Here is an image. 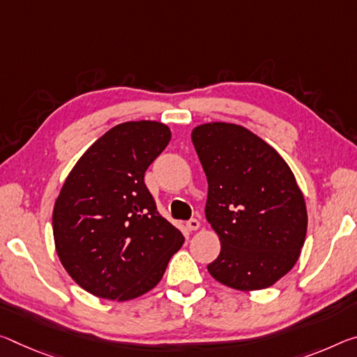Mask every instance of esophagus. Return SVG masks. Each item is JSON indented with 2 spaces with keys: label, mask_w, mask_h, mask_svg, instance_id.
<instances>
[{
  "label": "esophagus",
  "mask_w": 357,
  "mask_h": 357,
  "mask_svg": "<svg viewBox=\"0 0 357 357\" xmlns=\"http://www.w3.org/2000/svg\"><path fill=\"white\" fill-rule=\"evenodd\" d=\"M185 227H188V230L194 231L200 227V220L199 219H189L188 222H185Z\"/></svg>",
  "instance_id": "34e87169"
}]
</instances>
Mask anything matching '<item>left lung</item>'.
Segmentation results:
<instances>
[{
	"label": "left lung",
	"instance_id": "1",
	"mask_svg": "<svg viewBox=\"0 0 357 357\" xmlns=\"http://www.w3.org/2000/svg\"><path fill=\"white\" fill-rule=\"evenodd\" d=\"M208 179L205 214L220 252L214 280L238 291L265 289L296 265L307 208L287 163L245 127L211 122L192 130Z\"/></svg>",
	"mask_w": 357,
	"mask_h": 357
}]
</instances>
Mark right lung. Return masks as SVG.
I'll list each match as a JSON object with an SVG mask.
<instances>
[{
	"label": "right lung",
	"mask_w": 357,
	"mask_h": 357,
	"mask_svg": "<svg viewBox=\"0 0 357 357\" xmlns=\"http://www.w3.org/2000/svg\"><path fill=\"white\" fill-rule=\"evenodd\" d=\"M172 138L160 122H123L68 174L52 214L56 254L82 289L130 301L151 291L184 243L157 211L146 169Z\"/></svg>",
	"instance_id": "obj_1"
}]
</instances>
